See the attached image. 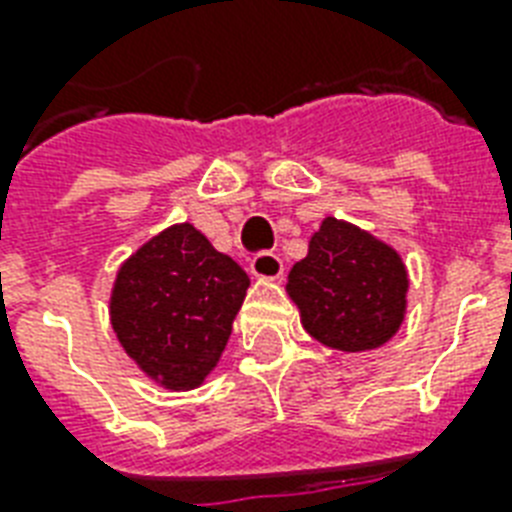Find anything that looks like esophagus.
Here are the masks:
<instances>
[{
	"mask_svg": "<svg viewBox=\"0 0 512 512\" xmlns=\"http://www.w3.org/2000/svg\"><path fill=\"white\" fill-rule=\"evenodd\" d=\"M249 271H252L255 279L273 281V279H281L284 263H281V257L273 255V252H257V255L249 260Z\"/></svg>",
	"mask_w": 512,
	"mask_h": 512,
	"instance_id": "esophagus-1",
	"label": "esophagus"
}]
</instances>
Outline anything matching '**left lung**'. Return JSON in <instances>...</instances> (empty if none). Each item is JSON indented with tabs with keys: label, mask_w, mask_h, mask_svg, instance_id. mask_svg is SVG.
<instances>
[{
	"label": "left lung",
	"mask_w": 512,
	"mask_h": 512,
	"mask_svg": "<svg viewBox=\"0 0 512 512\" xmlns=\"http://www.w3.org/2000/svg\"><path fill=\"white\" fill-rule=\"evenodd\" d=\"M406 289L396 249L335 217L313 233L308 257L295 263L287 284L308 335L348 353L380 348L396 335Z\"/></svg>",
	"instance_id": "obj_1"
}]
</instances>
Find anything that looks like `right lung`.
<instances>
[{
    "label": "right lung",
    "mask_w": 512,
    "mask_h": 512,
    "mask_svg": "<svg viewBox=\"0 0 512 512\" xmlns=\"http://www.w3.org/2000/svg\"><path fill=\"white\" fill-rule=\"evenodd\" d=\"M249 276L191 223L172 225L119 268L111 324L135 364L185 390L204 382L231 337Z\"/></svg>",
    "instance_id": "1"
}]
</instances>
